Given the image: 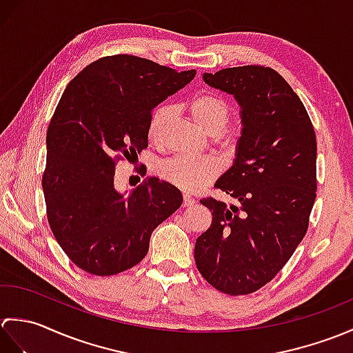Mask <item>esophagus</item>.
Returning a JSON list of instances; mask_svg holds the SVG:
<instances>
[{"label":"esophagus","mask_w":353,"mask_h":353,"mask_svg":"<svg viewBox=\"0 0 353 353\" xmlns=\"http://www.w3.org/2000/svg\"><path fill=\"white\" fill-rule=\"evenodd\" d=\"M194 203H196V200H194L192 197H190V196H183V203H182V206H183V208H190V206H192Z\"/></svg>","instance_id":"1"}]
</instances>
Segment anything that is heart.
<instances>
[{
    "label": "heart",
    "mask_w": 353,
    "mask_h": 353,
    "mask_svg": "<svg viewBox=\"0 0 353 353\" xmlns=\"http://www.w3.org/2000/svg\"><path fill=\"white\" fill-rule=\"evenodd\" d=\"M191 118L209 134L220 133L228 125L232 110L229 103L214 94H199L188 104ZM171 118L168 106L156 108L148 123V138L152 142H159L165 125ZM221 162L212 156L188 157L179 156L163 162L159 167V174L168 183L177 186L185 192H196L205 188L220 174Z\"/></svg>",
    "instance_id": "obj_1"
}]
</instances>
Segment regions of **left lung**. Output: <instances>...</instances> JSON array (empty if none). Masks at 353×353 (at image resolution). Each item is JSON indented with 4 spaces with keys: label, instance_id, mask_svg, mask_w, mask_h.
<instances>
[{
    "label": "left lung",
    "instance_id": "obj_1",
    "mask_svg": "<svg viewBox=\"0 0 353 353\" xmlns=\"http://www.w3.org/2000/svg\"><path fill=\"white\" fill-rule=\"evenodd\" d=\"M239 104L241 137L215 182L238 206L200 200L211 228L194 247L200 274L221 292L250 294L281 272L308 229L316 200L317 142L303 103L279 72L258 65L203 74Z\"/></svg>",
    "mask_w": 353,
    "mask_h": 353
}]
</instances>
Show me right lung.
<instances>
[{"label":"right lung","mask_w":353,"mask_h":353,"mask_svg":"<svg viewBox=\"0 0 353 353\" xmlns=\"http://www.w3.org/2000/svg\"><path fill=\"white\" fill-rule=\"evenodd\" d=\"M196 77L147 59L109 56L74 77L47 133L42 190L52 235L85 272L112 276L144 259L152 232L181 208L176 186L152 177L115 188V162L148 145L152 110Z\"/></svg>","instance_id":"add662e5"}]
</instances>
